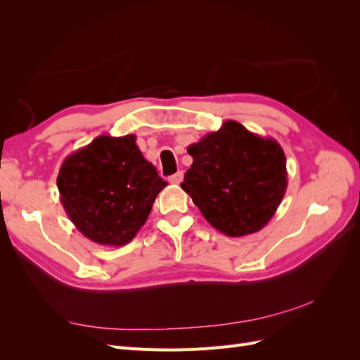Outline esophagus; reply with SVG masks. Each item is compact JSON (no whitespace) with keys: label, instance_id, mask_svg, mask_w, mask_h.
<instances>
[{"label":"esophagus","instance_id":"1","mask_svg":"<svg viewBox=\"0 0 360 360\" xmlns=\"http://www.w3.org/2000/svg\"><path fill=\"white\" fill-rule=\"evenodd\" d=\"M181 180H183V172L181 171L172 174V176L169 177V183H172V184H179V183H181Z\"/></svg>","mask_w":360,"mask_h":360}]
</instances>
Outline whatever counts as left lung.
<instances>
[{
	"instance_id": "obj_1",
	"label": "left lung",
	"mask_w": 360,
	"mask_h": 360,
	"mask_svg": "<svg viewBox=\"0 0 360 360\" xmlns=\"http://www.w3.org/2000/svg\"><path fill=\"white\" fill-rule=\"evenodd\" d=\"M193 162L181 189L217 231L254 234L274 217L287 191V159L274 138L228 120L188 147Z\"/></svg>"
}]
</instances>
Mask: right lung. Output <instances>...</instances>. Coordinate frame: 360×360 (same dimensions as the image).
Masks as SVG:
<instances>
[{
	"instance_id": "1",
	"label": "right lung",
	"mask_w": 360,
	"mask_h": 360,
	"mask_svg": "<svg viewBox=\"0 0 360 360\" xmlns=\"http://www.w3.org/2000/svg\"><path fill=\"white\" fill-rule=\"evenodd\" d=\"M144 159L135 135H101L64 159L60 200L73 225L91 242L124 246L147 221L167 186Z\"/></svg>"
}]
</instances>
